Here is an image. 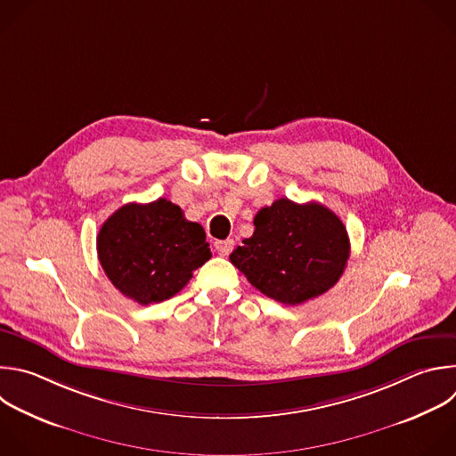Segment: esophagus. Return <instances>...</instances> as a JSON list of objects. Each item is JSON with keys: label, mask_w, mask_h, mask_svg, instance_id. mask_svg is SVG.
Listing matches in <instances>:
<instances>
[{"label": "esophagus", "mask_w": 456, "mask_h": 456, "mask_svg": "<svg viewBox=\"0 0 456 456\" xmlns=\"http://www.w3.org/2000/svg\"><path fill=\"white\" fill-rule=\"evenodd\" d=\"M232 247H234V240H218V241H215V250L220 256H229Z\"/></svg>", "instance_id": "obj_1"}]
</instances>
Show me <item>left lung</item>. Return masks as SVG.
I'll return each instance as SVG.
<instances>
[{
	"instance_id": "1",
	"label": "left lung",
	"mask_w": 456,
	"mask_h": 456,
	"mask_svg": "<svg viewBox=\"0 0 456 456\" xmlns=\"http://www.w3.org/2000/svg\"><path fill=\"white\" fill-rule=\"evenodd\" d=\"M254 227L229 259L266 297L289 306L302 305L342 277L351 252L349 236L326 206L279 199L257 211Z\"/></svg>"
}]
</instances>
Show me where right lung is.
<instances>
[{
  "label": "right lung",
  "instance_id": "obj_1",
  "mask_svg": "<svg viewBox=\"0 0 456 456\" xmlns=\"http://www.w3.org/2000/svg\"><path fill=\"white\" fill-rule=\"evenodd\" d=\"M96 250L109 281L142 306L179 293L211 257L202 225L167 199L119 208L102 225Z\"/></svg>",
  "mask_w": 456,
  "mask_h": 456
}]
</instances>
